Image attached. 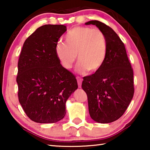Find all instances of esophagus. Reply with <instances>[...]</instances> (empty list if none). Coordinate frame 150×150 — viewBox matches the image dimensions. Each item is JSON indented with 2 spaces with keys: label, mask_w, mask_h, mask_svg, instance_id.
<instances>
[{
  "label": "esophagus",
  "mask_w": 150,
  "mask_h": 150,
  "mask_svg": "<svg viewBox=\"0 0 150 150\" xmlns=\"http://www.w3.org/2000/svg\"><path fill=\"white\" fill-rule=\"evenodd\" d=\"M77 79L78 87H79V88H81V84H82V79H81L80 77H77Z\"/></svg>",
  "instance_id": "1"
}]
</instances>
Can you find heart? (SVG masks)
<instances>
[{"label":"heart","mask_w":150,"mask_h":150,"mask_svg":"<svg viewBox=\"0 0 150 150\" xmlns=\"http://www.w3.org/2000/svg\"><path fill=\"white\" fill-rule=\"evenodd\" d=\"M65 43L58 42L55 54L65 69H71L78 57L77 71L95 72L102 67L107 54L105 34L98 28L77 26L65 36Z\"/></svg>","instance_id":"b5f03b06"}]
</instances>
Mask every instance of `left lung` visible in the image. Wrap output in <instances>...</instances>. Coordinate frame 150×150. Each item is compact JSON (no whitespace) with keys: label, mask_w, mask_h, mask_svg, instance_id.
Returning a JSON list of instances; mask_svg holds the SVG:
<instances>
[{"label":"left lung","mask_w":150,"mask_h":150,"mask_svg":"<svg viewBox=\"0 0 150 150\" xmlns=\"http://www.w3.org/2000/svg\"><path fill=\"white\" fill-rule=\"evenodd\" d=\"M85 24L95 25L103 32L107 54L99 69L83 77L82 88L91 118L98 123L112 122L124 115L133 98V69L124 43L110 27L98 20Z\"/></svg>","instance_id":"obj_1"}]
</instances>
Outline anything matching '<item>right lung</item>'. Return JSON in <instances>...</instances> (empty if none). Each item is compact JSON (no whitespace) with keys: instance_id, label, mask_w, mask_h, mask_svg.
<instances>
[{"instance_id":"right-lung-1","label":"right lung","mask_w":150,"mask_h":150,"mask_svg":"<svg viewBox=\"0 0 150 150\" xmlns=\"http://www.w3.org/2000/svg\"><path fill=\"white\" fill-rule=\"evenodd\" d=\"M67 28L44 25L24 42L18 62L19 102L30 119L54 123L66 114L65 103L78 87L75 76L60 63L55 46Z\"/></svg>"}]
</instances>
